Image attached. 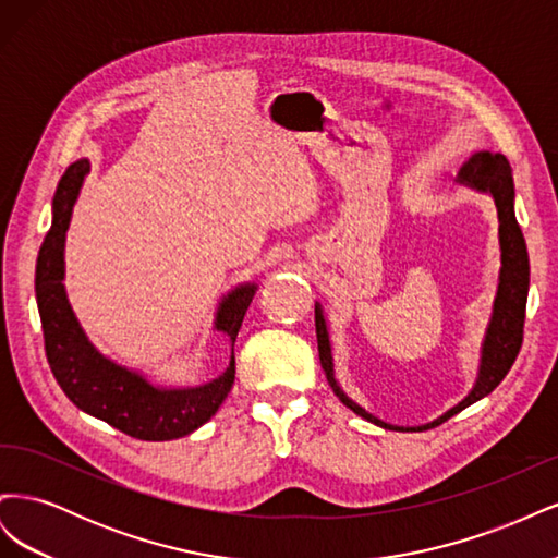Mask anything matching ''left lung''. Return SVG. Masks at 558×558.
Wrapping results in <instances>:
<instances>
[{
    "mask_svg": "<svg viewBox=\"0 0 558 558\" xmlns=\"http://www.w3.org/2000/svg\"><path fill=\"white\" fill-rule=\"evenodd\" d=\"M456 185H463L475 193H484L494 199L498 211V246H500V269H498V286L496 298L492 305V316L480 344V361H477V375L475 384L468 391V396L456 402L442 416H437L424 426H396L381 421L379 416L369 414L356 400H351L344 388L337 381L335 375V356H332V340H330V326L324 312V305L316 302V342H318V359L324 367L326 379L332 388V393L342 400V404L363 416L365 421L388 430H426L433 426H440L449 416L459 414L468 404L486 398L494 388L510 373V367L517 359L521 347V332H523V316H526V300H529V286H531V265H529V251L526 240H523L521 228L517 223L514 214V179L512 167L502 154L494 150H480L472 156L453 179Z\"/></svg>",
    "mask_w": 558,
    "mask_h": 558,
    "instance_id": "obj_1",
    "label": "left lung"
}]
</instances>
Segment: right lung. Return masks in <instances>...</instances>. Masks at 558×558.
Returning <instances> with one entry per match:
<instances>
[{"instance_id": "obj_1", "label": "right lung", "mask_w": 558, "mask_h": 558, "mask_svg": "<svg viewBox=\"0 0 558 558\" xmlns=\"http://www.w3.org/2000/svg\"><path fill=\"white\" fill-rule=\"evenodd\" d=\"M90 160L81 158L66 167L53 195V221L39 248L35 291L41 316L46 359L64 396L81 412L107 421L137 440L165 442L191 435L216 414L234 384V340L244 314L258 291L256 281L238 283L221 295L214 312V332L230 342V363L216 379L197 386L158 384L142 369L105 356L81 328L64 289V242L74 205Z\"/></svg>"}]
</instances>
